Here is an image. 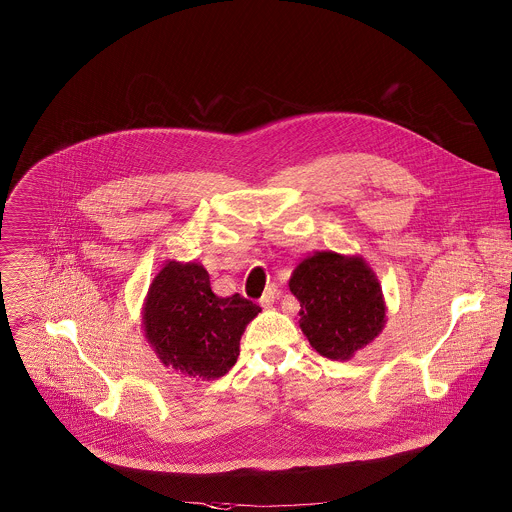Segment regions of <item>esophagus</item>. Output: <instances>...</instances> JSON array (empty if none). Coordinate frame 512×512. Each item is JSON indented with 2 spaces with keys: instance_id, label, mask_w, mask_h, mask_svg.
I'll use <instances>...</instances> for the list:
<instances>
[{
  "instance_id": "1",
  "label": "esophagus",
  "mask_w": 512,
  "mask_h": 512,
  "mask_svg": "<svg viewBox=\"0 0 512 512\" xmlns=\"http://www.w3.org/2000/svg\"><path fill=\"white\" fill-rule=\"evenodd\" d=\"M275 299H277V289L271 285V287H267V289H265L263 297L259 299V305L263 308H269L273 303H275Z\"/></svg>"
}]
</instances>
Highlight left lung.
I'll list each match as a JSON object with an SVG mask.
<instances>
[{
    "instance_id": "left-lung-1",
    "label": "left lung",
    "mask_w": 512,
    "mask_h": 512,
    "mask_svg": "<svg viewBox=\"0 0 512 512\" xmlns=\"http://www.w3.org/2000/svg\"><path fill=\"white\" fill-rule=\"evenodd\" d=\"M289 287L301 303L299 324L324 358H352L386 322L380 283L360 257L314 253L299 263Z\"/></svg>"
}]
</instances>
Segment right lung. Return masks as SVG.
Returning <instances> with one entry per match:
<instances>
[{
	"instance_id": "1",
	"label": "right lung",
	"mask_w": 512,
	"mask_h": 512,
	"mask_svg": "<svg viewBox=\"0 0 512 512\" xmlns=\"http://www.w3.org/2000/svg\"><path fill=\"white\" fill-rule=\"evenodd\" d=\"M259 312L239 293L217 297L202 265L170 261L150 285L144 330L166 366L209 380L233 368L241 334Z\"/></svg>"
}]
</instances>
